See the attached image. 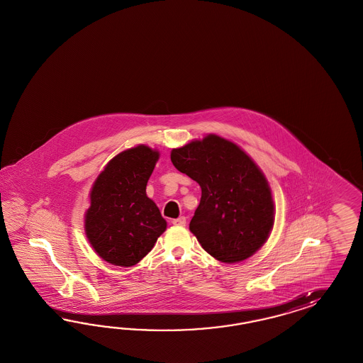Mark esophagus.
I'll use <instances>...</instances> for the list:
<instances>
[{
    "label": "esophagus",
    "mask_w": 363,
    "mask_h": 363,
    "mask_svg": "<svg viewBox=\"0 0 363 363\" xmlns=\"http://www.w3.org/2000/svg\"><path fill=\"white\" fill-rule=\"evenodd\" d=\"M172 223L176 225V226H185L186 225V218L185 217H179V218L172 220Z\"/></svg>",
    "instance_id": "1"
}]
</instances>
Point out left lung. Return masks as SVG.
<instances>
[{"label": "left lung", "mask_w": 363, "mask_h": 363, "mask_svg": "<svg viewBox=\"0 0 363 363\" xmlns=\"http://www.w3.org/2000/svg\"><path fill=\"white\" fill-rule=\"evenodd\" d=\"M170 158L202 190L189 225L201 246L225 264L253 255L274 223L270 187L253 160L214 134L173 149Z\"/></svg>", "instance_id": "8db88e82"}]
</instances>
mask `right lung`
<instances>
[{
    "label": "right lung",
    "instance_id": "obj_1",
    "mask_svg": "<svg viewBox=\"0 0 363 363\" xmlns=\"http://www.w3.org/2000/svg\"><path fill=\"white\" fill-rule=\"evenodd\" d=\"M160 154L140 145L114 157L96 179L85 216L89 242L116 266L138 264L166 230L146 185Z\"/></svg>",
    "mask_w": 363,
    "mask_h": 363
}]
</instances>
